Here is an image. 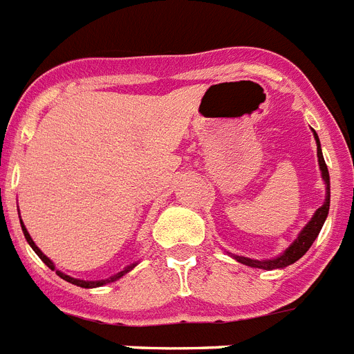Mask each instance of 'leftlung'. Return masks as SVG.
Masks as SVG:
<instances>
[{"label":"left lung","instance_id":"obj_1","mask_svg":"<svg viewBox=\"0 0 354 354\" xmlns=\"http://www.w3.org/2000/svg\"><path fill=\"white\" fill-rule=\"evenodd\" d=\"M315 141H317V156H318V166H320V171H322V179L324 184H326V201L320 208L315 212V215L311 217L306 227H304L302 232L299 233V236L295 239V242L284 253H280L277 259H270V261H253V259H248V257H239L233 255L235 261H239L241 264L251 266V268H259V270H280V268H288L293 262H297L300 257L306 255V251L311 248V244L315 242V239L318 236L320 230H322L324 223H326V217H328L329 213V171L328 166H326V160H324L322 156V148H320V141H318V136L313 131Z\"/></svg>","mask_w":354,"mask_h":354}]
</instances>
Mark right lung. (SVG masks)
I'll return each mask as SVG.
<instances>
[{"label":"right lung","mask_w":354,"mask_h":354,"mask_svg":"<svg viewBox=\"0 0 354 354\" xmlns=\"http://www.w3.org/2000/svg\"><path fill=\"white\" fill-rule=\"evenodd\" d=\"M21 230H23V235H25L26 242L30 244L32 250L36 251V255L39 257L41 261L45 262V264L48 266V268H50L52 271H55L54 262H52L50 259H48V257H46L45 253H43V251H41L39 248L36 246V244H34V241H32V236L28 235V232H26V227H25V224H23V221H21ZM133 268H136V264H130V266H128V268H124V270H122V271H119V273H115V275H113V277H110V279H104V280H81V279H74V277L65 275V273H61V271H55V273H57V275H59L63 280H66V282H70V284L79 286V288H99V286H104V284H108V282H113V280L121 279L122 275H127L128 271L133 270Z\"/></svg>","instance_id":"add662e5"}]
</instances>
